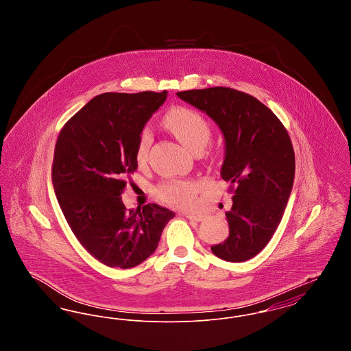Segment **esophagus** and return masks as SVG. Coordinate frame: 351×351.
I'll return each mask as SVG.
<instances>
[{"label": "esophagus", "instance_id": "34e87169", "mask_svg": "<svg viewBox=\"0 0 351 351\" xmlns=\"http://www.w3.org/2000/svg\"><path fill=\"white\" fill-rule=\"evenodd\" d=\"M183 216L188 218V219H193V221H197V222H200L204 218L201 215H193V213H184Z\"/></svg>", "mask_w": 351, "mask_h": 351}]
</instances>
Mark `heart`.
<instances>
[{
	"mask_svg": "<svg viewBox=\"0 0 351 351\" xmlns=\"http://www.w3.org/2000/svg\"><path fill=\"white\" fill-rule=\"evenodd\" d=\"M163 123L193 154L204 150L210 139L212 130L208 119L192 108L176 106L171 109L163 118ZM151 143L152 133L150 129H143L138 136L135 149V158L139 163L146 160ZM200 186V183L195 180L172 179L160 184L155 189V193L160 200L169 205L189 209L196 205Z\"/></svg>",
	"mask_w": 351,
	"mask_h": 351,
	"instance_id": "b5f03b06",
	"label": "heart"
}]
</instances>
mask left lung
Instances as JSON below:
<instances>
[{"instance_id":"1","label":"left lung","mask_w":351,"mask_h":351,"mask_svg":"<svg viewBox=\"0 0 351 351\" xmlns=\"http://www.w3.org/2000/svg\"><path fill=\"white\" fill-rule=\"evenodd\" d=\"M212 118L225 138L221 178L232 184L229 237L212 246L228 262H245L267 246L295 179V152L283 123L265 104L226 86L178 92Z\"/></svg>"}]
</instances>
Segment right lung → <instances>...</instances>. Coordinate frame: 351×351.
<instances>
[{
  "label": "right lung",
  "instance_id": "add662e5",
  "mask_svg": "<svg viewBox=\"0 0 351 351\" xmlns=\"http://www.w3.org/2000/svg\"><path fill=\"white\" fill-rule=\"evenodd\" d=\"M166 99L167 90L102 93L58 136L51 171L56 199L77 241L105 266L146 261L175 217L158 204L126 210L121 197L125 178L138 167V136Z\"/></svg>",
  "mask_w": 351,
  "mask_h": 351
}]
</instances>
